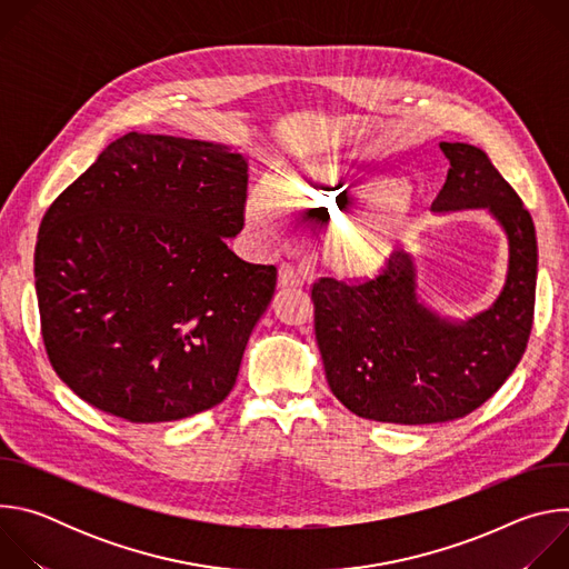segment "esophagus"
<instances>
[{"label":"esophagus","instance_id":"esophagus-1","mask_svg":"<svg viewBox=\"0 0 569 569\" xmlns=\"http://www.w3.org/2000/svg\"><path fill=\"white\" fill-rule=\"evenodd\" d=\"M303 281L299 277V272L295 270V266L290 263H281L279 266V288L286 290V288H299Z\"/></svg>","mask_w":569,"mask_h":569}]
</instances>
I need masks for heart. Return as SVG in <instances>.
I'll list each match as a JSON object with an SVG mask.
<instances>
[{"instance_id":"heart-1","label":"heart","mask_w":569,"mask_h":569,"mask_svg":"<svg viewBox=\"0 0 569 569\" xmlns=\"http://www.w3.org/2000/svg\"><path fill=\"white\" fill-rule=\"evenodd\" d=\"M283 216L333 213L317 248L333 272L365 279L382 272L415 238L419 204L405 182L391 176H353L336 164L292 171L257 187L248 202V222L261 238L281 233ZM346 216L342 217L341 213Z\"/></svg>"}]
</instances>
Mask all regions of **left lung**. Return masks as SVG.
Instances as JSON below:
<instances>
[{
    "label": "left lung",
    "instance_id": "obj_1",
    "mask_svg": "<svg viewBox=\"0 0 569 569\" xmlns=\"http://www.w3.org/2000/svg\"><path fill=\"white\" fill-rule=\"evenodd\" d=\"M439 146L450 169L432 209H489L509 236L507 283L489 310L455 323L419 301L410 254L400 252L365 281H315V338L329 387L347 410L369 421L428 426L470 415L513 373L531 336L533 220L481 148Z\"/></svg>",
    "mask_w": 569,
    "mask_h": 569
}]
</instances>
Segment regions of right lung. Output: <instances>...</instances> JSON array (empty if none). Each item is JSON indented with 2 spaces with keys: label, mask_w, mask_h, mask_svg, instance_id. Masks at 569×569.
Instances as JSON below:
<instances>
[{
  "label": "right lung",
  "mask_w": 569,
  "mask_h": 569,
  "mask_svg": "<svg viewBox=\"0 0 569 569\" xmlns=\"http://www.w3.org/2000/svg\"><path fill=\"white\" fill-rule=\"evenodd\" d=\"M248 164L227 146L128 132L47 209L40 329L58 378L130 423L216 408L266 312L277 268L238 259Z\"/></svg>",
  "instance_id": "right-lung-1"
}]
</instances>
